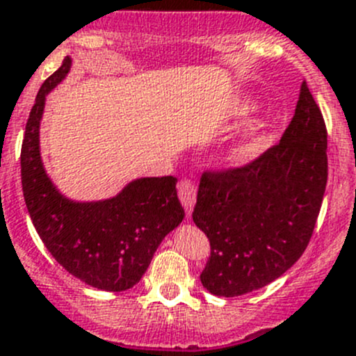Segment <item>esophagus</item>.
I'll list each match as a JSON object with an SVG mask.
<instances>
[{
  "instance_id": "esophagus-1",
  "label": "esophagus",
  "mask_w": 356,
  "mask_h": 356,
  "mask_svg": "<svg viewBox=\"0 0 356 356\" xmlns=\"http://www.w3.org/2000/svg\"><path fill=\"white\" fill-rule=\"evenodd\" d=\"M177 191H179V200H181V203L184 204V210L189 217L196 203V184L191 181V179H182L177 186Z\"/></svg>"
}]
</instances>
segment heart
I'll return each instance as SVG.
<instances>
[{"instance_id": "b5f03b06", "label": "heart", "mask_w": 356, "mask_h": 356, "mask_svg": "<svg viewBox=\"0 0 356 356\" xmlns=\"http://www.w3.org/2000/svg\"><path fill=\"white\" fill-rule=\"evenodd\" d=\"M253 148H254V143H253V141H245V143H241V145H239L238 148L232 149V153H231L232 160H236V161L243 160V158H246L248 155H250L251 149H253Z\"/></svg>"}]
</instances>
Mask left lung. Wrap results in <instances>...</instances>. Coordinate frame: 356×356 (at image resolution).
Returning a JSON list of instances; mask_svg holds the SVG:
<instances>
[{
  "instance_id": "8db88e82",
  "label": "left lung",
  "mask_w": 356,
  "mask_h": 356,
  "mask_svg": "<svg viewBox=\"0 0 356 356\" xmlns=\"http://www.w3.org/2000/svg\"><path fill=\"white\" fill-rule=\"evenodd\" d=\"M327 184V129L307 82L277 145L241 167L203 172L193 220L210 241L201 284L241 296L281 277L314 234Z\"/></svg>"
}]
</instances>
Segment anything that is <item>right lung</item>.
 Listing matches in <instances>:
<instances>
[{
    "label": "right lung",
    "instance_id": "add662e5",
    "mask_svg": "<svg viewBox=\"0 0 356 356\" xmlns=\"http://www.w3.org/2000/svg\"><path fill=\"white\" fill-rule=\"evenodd\" d=\"M72 60L49 75L35 96L20 153L22 191L39 238L74 277L103 291H125L141 281L161 239L184 218L177 179L145 177L115 198L75 203L58 193L39 153V122L46 95L70 70Z\"/></svg>",
    "mask_w": 356,
    "mask_h": 356
}]
</instances>
